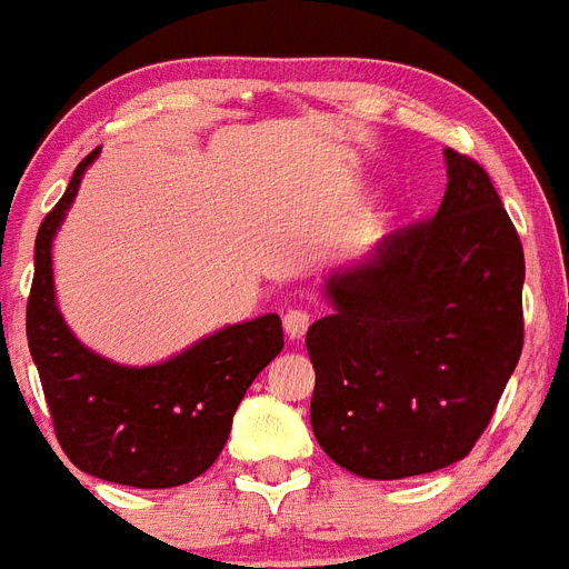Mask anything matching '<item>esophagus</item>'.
I'll return each mask as SVG.
<instances>
[{"mask_svg":"<svg viewBox=\"0 0 569 569\" xmlns=\"http://www.w3.org/2000/svg\"><path fill=\"white\" fill-rule=\"evenodd\" d=\"M309 321H312V318H309L307 309H289V312L283 315L286 336L292 338V341L295 338H303V332L309 329Z\"/></svg>","mask_w":569,"mask_h":569,"instance_id":"34e87169","label":"esophagus"}]
</instances>
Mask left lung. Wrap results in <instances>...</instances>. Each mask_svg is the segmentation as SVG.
Returning <instances> with one entry per match:
<instances>
[{"instance_id": "1", "label": "left lung", "mask_w": 569, "mask_h": 569, "mask_svg": "<svg viewBox=\"0 0 569 569\" xmlns=\"http://www.w3.org/2000/svg\"><path fill=\"white\" fill-rule=\"evenodd\" d=\"M431 219L329 274L332 312L307 332L312 431L370 480L431 475L469 455L523 350V246L489 173L446 150Z\"/></svg>"}]
</instances>
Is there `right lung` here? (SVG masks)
I'll list each match as a JSON object with an SVG mask.
<instances>
[{
    "instance_id": "add662e5",
    "label": "right lung",
    "mask_w": 569,
    "mask_h": 569,
    "mask_svg": "<svg viewBox=\"0 0 569 569\" xmlns=\"http://www.w3.org/2000/svg\"><path fill=\"white\" fill-rule=\"evenodd\" d=\"M98 152L80 161L63 199L37 231L28 350L57 442L80 471L136 489H170L211 469L246 390L283 350V327L277 315H260L152 367L112 365L86 350L54 303L51 240Z\"/></svg>"
}]
</instances>
